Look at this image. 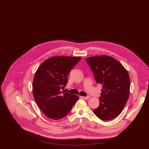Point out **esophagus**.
<instances>
[{
  "label": "esophagus",
  "mask_w": 149,
  "mask_h": 149,
  "mask_svg": "<svg viewBox=\"0 0 149 149\" xmlns=\"http://www.w3.org/2000/svg\"><path fill=\"white\" fill-rule=\"evenodd\" d=\"M83 99H86V100H88V99L90 98V97L89 96H87V97H83V96H81V97Z\"/></svg>",
  "instance_id": "obj_1"
}]
</instances>
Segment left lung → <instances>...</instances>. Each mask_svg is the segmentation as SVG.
Segmentation results:
<instances>
[{
  "mask_svg": "<svg viewBox=\"0 0 149 149\" xmlns=\"http://www.w3.org/2000/svg\"><path fill=\"white\" fill-rule=\"evenodd\" d=\"M97 83L102 84L99 106L93 110L99 119L108 120L122 111L130 95V79L127 70L112 57L107 55L85 58Z\"/></svg>",
  "mask_w": 149,
  "mask_h": 149,
  "instance_id": "left-lung-1",
  "label": "left lung"
}]
</instances>
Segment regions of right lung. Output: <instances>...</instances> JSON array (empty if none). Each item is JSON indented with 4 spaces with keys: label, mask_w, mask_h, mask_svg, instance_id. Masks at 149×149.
I'll list each match as a JSON object with an SVG mask.
<instances>
[{
    "label": "right lung",
    "mask_w": 149,
    "mask_h": 149,
    "mask_svg": "<svg viewBox=\"0 0 149 149\" xmlns=\"http://www.w3.org/2000/svg\"><path fill=\"white\" fill-rule=\"evenodd\" d=\"M81 57L53 56L44 61L36 71L32 91L40 109L50 119L63 118L70 111L79 96L63 92L68 76Z\"/></svg>",
    "instance_id": "1"
}]
</instances>
